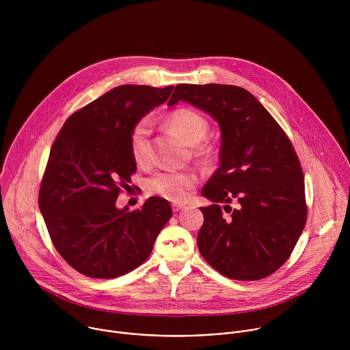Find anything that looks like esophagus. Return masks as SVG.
<instances>
[{"instance_id": "obj_1", "label": "esophagus", "mask_w": 350, "mask_h": 350, "mask_svg": "<svg viewBox=\"0 0 350 350\" xmlns=\"http://www.w3.org/2000/svg\"><path fill=\"white\" fill-rule=\"evenodd\" d=\"M184 206H185V205L178 204V202H173V204H172V209H173V212H178V211H181Z\"/></svg>"}]
</instances>
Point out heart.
<instances>
[{
	"label": "heart",
	"mask_w": 350,
	"mask_h": 350,
	"mask_svg": "<svg viewBox=\"0 0 350 350\" xmlns=\"http://www.w3.org/2000/svg\"><path fill=\"white\" fill-rule=\"evenodd\" d=\"M167 122L173 130L189 145L201 142L209 130L208 120L193 109L180 108L173 111ZM151 127L146 120L138 122L130 133V152L137 165H145L151 155V145H149ZM198 176L193 172L166 169L155 173L146 180L145 188L149 193L159 195L170 201H184L189 191L198 184Z\"/></svg>",
	"instance_id": "1"
}]
</instances>
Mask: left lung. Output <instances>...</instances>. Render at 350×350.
Segmentation results:
<instances>
[{
  "label": "left lung",
  "instance_id": "8db88e82",
  "mask_svg": "<svg viewBox=\"0 0 350 350\" xmlns=\"http://www.w3.org/2000/svg\"><path fill=\"white\" fill-rule=\"evenodd\" d=\"M180 99L212 115L221 130L220 166L201 192L213 205L201 208L199 252L228 278L269 277L289 259L308 219L305 177L295 149L245 88L177 84L169 105Z\"/></svg>",
  "mask_w": 350,
  "mask_h": 350
}]
</instances>
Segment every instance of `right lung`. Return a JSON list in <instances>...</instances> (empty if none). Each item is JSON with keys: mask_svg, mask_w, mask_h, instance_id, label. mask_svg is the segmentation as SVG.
<instances>
[{"mask_svg": "<svg viewBox=\"0 0 350 350\" xmlns=\"http://www.w3.org/2000/svg\"><path fill=\"white\" fill-rule=\"evenodd\" d=\"M172 91L119 85L70 115L51 146L38 206L58 254L87 277L107 280L137 269L173 215L159 196L131 212L116 208L137 170L130 133Z\"/></svg>", "mask_w": 350, "mask_h": 350, "instance_id": "obj_1", "label": "right lung"}]
</instances>
